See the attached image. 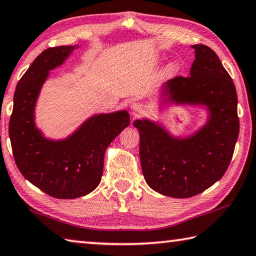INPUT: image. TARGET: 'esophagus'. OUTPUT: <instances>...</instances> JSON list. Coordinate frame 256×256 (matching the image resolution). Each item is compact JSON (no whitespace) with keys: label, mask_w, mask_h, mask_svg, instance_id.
Returning <instances> with one entry per match:
<instances>
[{"label":"esophagus","mask_w":256,"mask_h":256,"mask_svg":"<svg viewBox=\"0 0 256 256\" xmlns=\"http://www.w3.org/2000/svg\"><path fill=\"white\" fill-rule=\"evenodd\" d=\"M131 112L134 116L140 115L144 112V106L140 103H134L131 105Z\"/></svg>","instance_id":"obj_1"}]
</instances>
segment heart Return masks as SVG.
Instances as JSON below:
<instances>
[{
	"instance_id": "b5f03b06",
	"label": "heart",
	"mask_w": 256,
	"mask_h": 256,
	"mask_svg": "<svg viewBox=\"0 0 256 256\" xmlns=\"http://www.w3.org/2000/svg\"><path fill=\"white\" fill-rule=\"evenodd\" d=\"M179 70V64H176V62H169L164 69V76L166 77H170V76H174V74Z\"/></svg>"
}]
</instances>
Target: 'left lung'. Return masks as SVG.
Wrapping results in <instances>:
<instances>
[{"instance_id": "obj_1", "label": "left lung", "mask_w": 256, "mask_h": 256, "mask_svg": "<svg viewBox=\"0 0 256 256\" xmlns=\"http://www.w3.org/2000/svg\"><path fill=\"white\" fill-rule=\"evenodd\" d=\"M189 77H174L160 87V108L194 106L207 110L196 132L174 136L159 120L143 118L133 125L140 133V160L146 184L164 196L189 198L217 182L230 164L240 132L238 94L215 51L194 44Z\"/></svg>"}]
</instances>
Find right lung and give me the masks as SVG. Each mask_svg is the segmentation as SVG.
Masks as SVG:
<instances>
[{
  "instance_id": "add662e5",
  "label": "right lung",
  "mask_w": 256,
  "mask_h": 256,
  "mask_svg": "<svg viewBox=\"0 0 256 256\" xmlns=\"http://www.w3.org/2000/svg\"><path fill=\"white\" fill-rule=\"evenodd\" d=\"M78 46H60L41 52L18 80L8 125L13 156L22 176L51 197L74 199L100 184L104 154L128 126V110L94 114L70 136L46 138L36 128V104L50 70L66 62Z\"/></svg>"
}]
</instances>
